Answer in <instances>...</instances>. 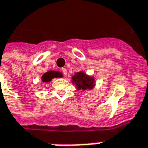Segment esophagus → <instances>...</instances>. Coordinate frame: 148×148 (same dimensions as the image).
Wrapping results in <instances>:
<instances>
[{"instance_id": "1", "label": "esophagus", "mask_w": 148, "mask_h": 148, "mask_svg": "<svg viewBox=\"0 0 148 148\" xmlns=\"http://www.w3.org/2000/svg\"><path fill=\"white\" fill-rule=\"evenodd\" d=\"M62 74L64 75V76H67V70L66 69V68H62Z\"/></svg>"}]
</instances>
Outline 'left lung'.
Wrapping results in <instances>:
<instances>
[{"instance_id":"obj_1","label":"left lung","mask_w":148,"mask_h":148,"mask_svg":"<svg viewBox=\"0 0 148 148\" xmlns=\"http://www.w3.org/2000/svg\"><path fill=\"white\" fill-rule=\"evenodd\" d=\"M72 82L76 90L80 92L93 90L95 86V79L93 76H89L83 71L76 72L72 76Z\"/></svg>"}]
</instances>
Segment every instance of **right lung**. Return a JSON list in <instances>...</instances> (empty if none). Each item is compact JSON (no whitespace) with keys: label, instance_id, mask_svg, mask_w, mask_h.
I'll use <instances>...</instances> for the list:
<instances>
[{"label":"right lung","instance_id":"right-lung-1","mask_svg":"<svg viewBox=\"0 0 148 148\" xmlns=\"http://www.w3.org/2000/svg\"><path fill=\"white\" fill-rule=\"evenodd\" d=\"M58 77H62V73L56 71H49L41 76V81L44 83H48L52 81L53 78H58Z\"/></svg>","mask_w":148,"mask_h":148}]
</instances>
